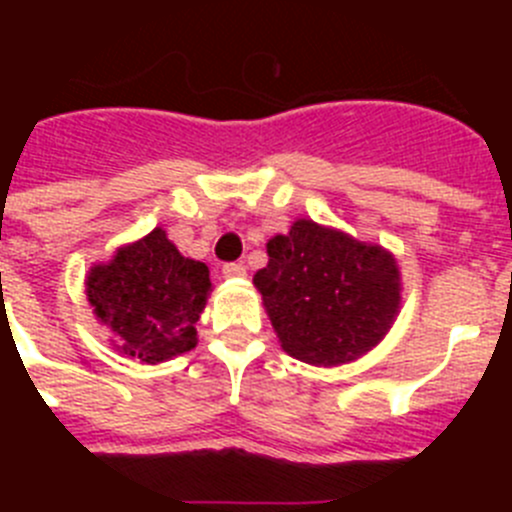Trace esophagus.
Listing matches in <instances>:
<instances>
[{"instance_id": "esophagus-1", "label": "esophagus", "mask_w": 512, "mask_h": 512, "mask_svg": "<svg viewBox=\"0 0 512 512\" xmlns=\"http://www.w3.org/2000/svg\"><path fill=\"white\" fill-rule=\"evenodd\" d=\"M223 277L225 279H243V277H246V266H243V264H225L223 266Z\"/></svg>"}]
</instances>
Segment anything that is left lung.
Returning <instances> with one entry per match:
<instances>
[{
    "label": "left lung",
    "instance_id": "1",
    "mask_svg": "<svg viewBox=\"0 0 512 512\" xmlns=\"http://www.w3.org/2000/svg\"><path fill=\"white\" fill-rule=\"evenodd\" d=\"M269 264L253 274L284 354L341 366L372 351L395 325L402 277L392 251L297 217L266 243Z\"/></svg>",
    "mask_w": 512,
    "mask_h": 512
}]
</instances>
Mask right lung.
Wrapping results in <instances>:
<instances>
[{
  "label": "right lung",
  "instance_id": "right-lung-1",
  "mask_svg": "<svg viewBox=\"0 0 512 512\" xmlns=\"http://www.w3.org/2000/svg\"><path fill=\"white\" fill-rule=\"evenodd\" d=\"M87 300L110 330L120 356L161 364L197 346V328L212 292L210 269L187 259L164 228L117 248L89 269Z\"/></svg>",
  "mask_w": 512,
  "mask_h": 512
}]
</instances>
